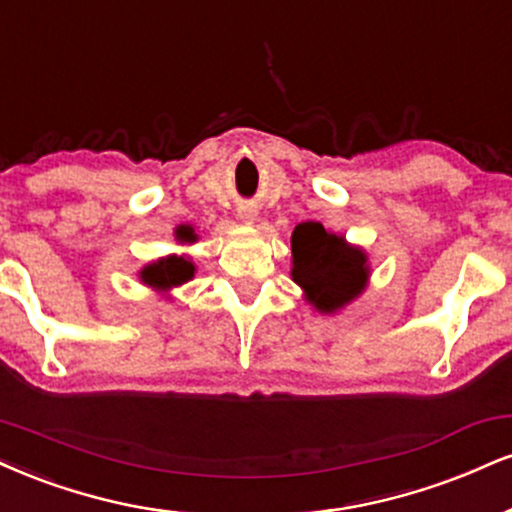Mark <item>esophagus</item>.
Masks as SVG:
<instances>
[{"label": "esophagus", "mask_w": 512, "mask_h": 512, "mask_svg": "<svg viewBox=\"0 0 512 512\" xmlns=\"http://www.w3.org/2000/svg\"><path fill=\"white\" fill-rule=\"evenodd\" d=\"M240 219H243V224H255V212H252V209H243V212H240Z\"/></svg>", "instance_id": "obj_1"}]
</instances>
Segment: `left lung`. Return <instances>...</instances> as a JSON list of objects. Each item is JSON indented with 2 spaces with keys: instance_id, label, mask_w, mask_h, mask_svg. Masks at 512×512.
Segmentation results:
<instances>
[{
  "instance_id": "1",
  "label": "left lung",
  "mask_w": 512,
  "mask_h": 512,
  "mask_svg": "<svg viewBox=\"0 0 512 512\" xmlns=\"http://www.w3.org/2000/svg\"><path fill=\"white\" fill-rule=\"evenodd\" d=\"M367 252L346 236L324 229L319 221H303L291 236V279L307 305L319 315H336L360 298L369 286Z\"/></svg>"
}]
</instances>
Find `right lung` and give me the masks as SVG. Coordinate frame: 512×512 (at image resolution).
<instances>
[{
	"label": "right lung",
	"mask_w": 512,
	"mask_h": 512,
	"mask_svg": "<svg viewBox=\"0 0 512 512\" xmlns=\"http://www.w3.org/2000/svg\"><path fill=\"white\" fill-rule=\"evenodd\" d=\"M176 240L181 245L195 243V233L193 229H183L181 226V229L176 231ZM195 269V262L186 255H166L159 257L155 262H147L138 272V279L140 283H145V286H150L152 291L169 293L193 279Z\"/></svg>",
	"instance_id": "add662e5"
}]
</instances>
